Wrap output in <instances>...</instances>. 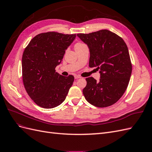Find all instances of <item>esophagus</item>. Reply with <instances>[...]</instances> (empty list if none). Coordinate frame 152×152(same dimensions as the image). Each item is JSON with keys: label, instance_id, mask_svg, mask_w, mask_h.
I'll return each mask as SVG.
<instances>
[{"label": "esophagus", "instance_id": "34e87169", "mask_svg": "<svg viewBox=\"0 0 152 152\" xmlns=\"http://www.w3.org/2000/svg\"><path fill=\"white\" fill-rule=\"evenodd\" d=\"M74 77H75V79H80V78H81L79 75H75L74 76Z\"/></svg>", "mask_w": 152, "mask_h": 152}]
</instances>
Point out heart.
Returning <instances> with one entry per match:
<instances>
[{
	"label": "heart",
	"mask_w": 152,
	"mask_h": 152,
	"mask_svg": "<svg viewBox=\"0 0 152 152\" xmlns=\"http://www.w3.org/2000/svg\"><path fill=\"white\" fill-rule=\"evenodd\" d=\"M83 44H82V43H77V44H75V47H77V46H80V45H83Z\"/></svg>",
	"instance_id": "heart-1"
}]
</instances>
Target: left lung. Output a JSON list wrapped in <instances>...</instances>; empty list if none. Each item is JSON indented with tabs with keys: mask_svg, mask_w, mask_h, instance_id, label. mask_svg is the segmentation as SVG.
Wrapping results in <instances>:
<instances>
[{
	"mask_svg": "<svg viewBox=\"0 0 152 152\" xmlns=\"http://www.w3.org/2000/svg\"><path fill=\"white\" fill-rule=\"evenodd\" d=\"M77 35L89 49V67H97L101 75L99 81L91 77L86 79L87 85L82 91L86 99L99 108L115 104L125 93L131 75L126 44L108 30Z\"/></svg>",
	"mask_w": 152,
	"mask_h": 152,
	"instance_id": "obj_1",
	"label": "left lung"
}]
</instances>
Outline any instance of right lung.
<instances>
[{
  "mask_svg": "<svg viewBox=\"0 0 152 152\" xmlns=\"http://www.w3.org/2000/svg\"><path fill=\"white\" fill-rule=\"evenodd\" d=\"M76 34L49 31L37 35L25 49L22 56V77L30 98L39 107L53 108L65 101L74 81L72 75L56 72Z\"/></svg>",
  "mask_w": 152,
  "mask_h": 152,
  "instance_id": "obj_1",
  "label": "right lung"
}]
</instances>
